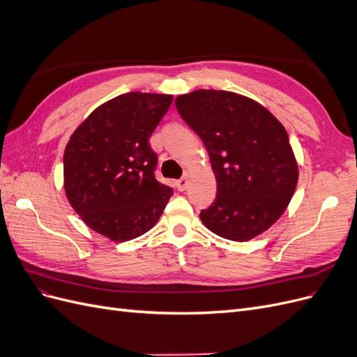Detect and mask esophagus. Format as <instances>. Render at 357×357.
<instances>
[{
    "mask_svg": "<svg viewBox=\"0 0 357 357\" xmlns=\"http://www.w3.org/2000/svg\"><path fill=\"white\" fill-rule=\"evenodd\" d=\"M176 186H177V189L180 190V192H183L186 189V186H188V177H181V178H178L177 181H176Z\"/></svg>",
    "mask_w": 357,
    "mask_h": 357,
    "instance_id": "34e87169",
    "label": "esophagus"
}]
</instances>
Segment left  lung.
Segmentation results:
<instances>
[{
	"label": "left lung",
	"instance_id": "left-lung-1",
	"mask_svg": "<svg viewBox=\"0 0 357 357\" xmlns=\"http://www.w3.org/2000/svg\"><path fill=\"white\" fill-rule=\"evenodd\" d=\"M207 149L218 195L199 218L215 235L248 241L280 219L294 197L298 164L284 126L244 95L198 89L176 98Z\"/></svg>",
	"mask_w": 357,
	"mask_h": 357
}]
</instances>
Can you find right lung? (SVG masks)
Returning <instances> with one entry per match:
<instances>
[{
	"label": "right lung",
	"mask_w": 357,
	"mask_h": 357,
	"mask_svg": "<svg viewBox=\"0 0 357 357\" xmlns=\"http://www.w3.org/2000/svg\"><path fill=\"white\" fill-rule=\"evenodd\" d=\"M172 95L128 92L101 104L70 137L63 152V189L74 211L112 241L152 229L172 197L155 177L150 135Z\"/></svg>",
	"instance_id": "1"
}]
</instances>
